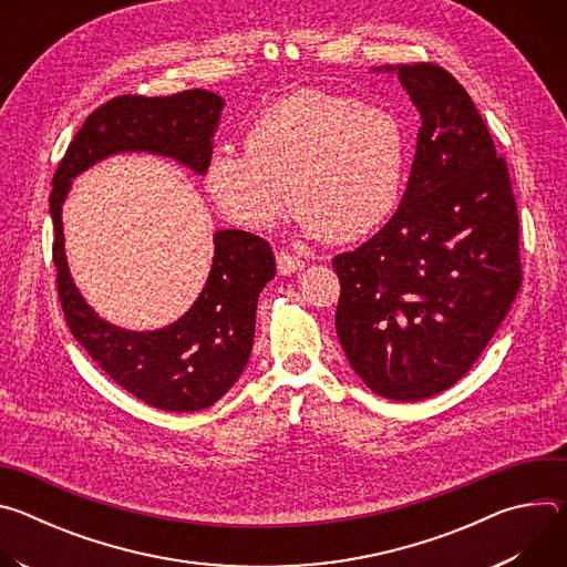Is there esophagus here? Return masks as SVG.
I'll return each instance as SVG.
<instances>
[{
	"label": "esophagus",
	"instance_id": "34e87169",
	"mask_svg": "<svg viewBox=\"0 0 567 567\" xmlns=\"http://www.w3.org/2000/svg\"><path fill=\"white\" fill-rule=\"evenodd\" d=\"M276 265H278V274L280 276H291V274H298V271L305 269V262L300 258H293V256H289L285 251H280L276 256Z\"/></svg>",
	"mask_w": 567,
	"mask_h": 567
}]
</instances>
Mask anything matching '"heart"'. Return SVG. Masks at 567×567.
Listing matches in <instances>:
<instances>
[{
    "label": "heart",
    "mask_w": 567,
    "mask_h": 567,
    "mask_svg": "<svg viewBox=\"0 0 567 567\" xmlns=\"http://www.w3.org/2000/svg\"><path fill=\"white\" fill-rule=\"evenodd\" d=\"M245 150L217 147L204 186L217 208L249 228L271 226L291 204L305 235L354 241L396 206L406 143L399 121L374 105L328 92H298L267 107Z\"/></svg>",
    "instance_id": "heart-1"
}]
</instances>
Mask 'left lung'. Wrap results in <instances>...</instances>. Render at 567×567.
Returning <instances> with one entry per match:
<instances>
[{
    "label": "left lung",
    "mask_w": 567,
    "mask_h": 567,
    "mask_svg": "<svg viewBox=\"0 0 567 567\" xmlns=\"http://www.w3.org/2000/svg\"><path fill=\"white\" fill-rule=\"evenodd\" d=\"M420 112L390 221L334 258L337 334L379 396L420 401L462 379L520 289L518 210L503 156L466 90L435 64H385Z\"/></svg>",
    "instance_id": "8db88e82"
}]
</instances>
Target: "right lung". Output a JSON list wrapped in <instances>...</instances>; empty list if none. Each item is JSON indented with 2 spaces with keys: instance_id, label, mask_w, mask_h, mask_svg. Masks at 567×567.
<instances>
[{
  "instance_id": "1",
  "label": "right lung",
  "mask_w": 567,
  "mask_h": 567,
  "mask_svg": "<svg viewBox=\"0 0 567 567\" xmlns=\"http://www.w3.org/2000/svg\"><path fill=\"white\" fill-rule=\"evenodd\" d=\"M224 105V99L208 90L112 99L73 136L53 175L49 199L58 293L73 339L121 388L168 413L213 406L245 372L256 337L258 298L276 276L269 241L247 230H215L213 265L188 311L166 328L125 330L101 318L75 287L64 251L62 206L75 177L116 154L166 156L204 177Z\"/></svg>"
}]
</instances>
